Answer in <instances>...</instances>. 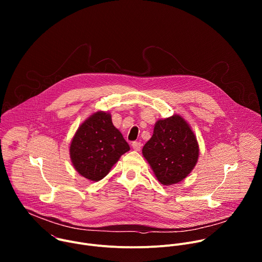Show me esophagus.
Returning <instances> with one entry per match:
<instances>
[{
	"mask_svg": "<svg viewBox=\"0 0 262 262\" xmlns=\"http://www.w3.org/2000/svg\"><path fill=\"white\" fill-rule=\"evenodd\" d=\"M132 146H133V148H134V150H136V151H139L140 149H141V146H142V144H141L140 142H133Z\"/></svg>",
	"mask_w": 262,
	"mask_h": 262,
	"instance_id": "1",
	"label": "esophagus"
}]
</instances>
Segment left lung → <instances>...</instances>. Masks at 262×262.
I'll return each mask as SVG.
<instances>
[{"label":"left lung","mask_w":262,"mask_h":262,"mask_svg":"<svg viewBox=\"0 0 262 262\" xmlns=\"http://www.w3.org/2000/svg\"><path fill=\"white\" fill-rule=\"evenodd\" d=\"M142 154L158 180L172 185L188 176L197 164L199 146L189 123L181 116L158 120Z\"/></svg>","instance_id":"left-lung-1"}]
</instances>
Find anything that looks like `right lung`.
Segmentation results:
<instances>
[{"mask_svg": "<svg viewBox=\"0 0 262 262\" xmlns=\"http://www.w3.org/2000/svg\"><path fill=\"white\" fill-rule=\"evenodd\" d=\"M129 150L122 134L105 112H96L85 120L73 136L69 155L76 170L91 181L102 179Z\"/></svg>", "mask_w": 262, "mask_h": 262, "instance_id": "1", "label": "right lung"}]
</instances>
